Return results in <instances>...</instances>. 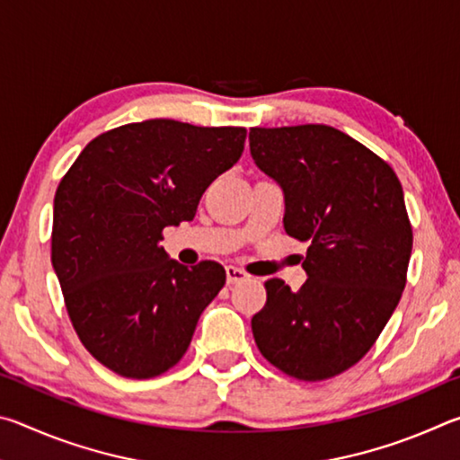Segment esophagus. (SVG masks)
<instances>
[{"mask_svg":"<svg viewBox=\"0 0 460 460\" xmlns=\"http://www.w3.org/2000/svg\"><path fill=\"white\" fill-rule=\"evenodd\" d=\"M225 274H227V284L243 282V279L249 278L243 270H239V268H235V266H227V268H225Z\"/></svg>","mask_w":460,"mask_h":460,"instance_id":"1","label":"esophagus"}]
</instances>
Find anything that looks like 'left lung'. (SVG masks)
I'll return each mask as SVG.
<instances>
[{"label": "left lung", "mask_w": 460, "mask_h": 460, "mask_svg": "<svg viewBox=\"0 0 460 460\" xmlns=\"http://www.w3.org/2000/svg\"><path fill=\"white\" fill-rule=\"evenodd\" d=\"M249 150L284 192V229L308 241V279L266 282L255 345L286 376L321 381L361 359L406 286L411 225L392 166L331 126L252 128Z\"/></svg>", "instance_id": "obj_1"}]
</instances>
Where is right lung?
Here are the masks:
<instances>
[{"instance_id": "right-lung-1", "label": "right lung", "mask_w": 460, "mask_h": 460, "mask_svg": "<svg viewBox=\"0 0 460 460\" xmlns=\"http://www.w3.org/2000/svg\"><path fill=\"white\" fill-rule=\"evenodd\" d=\"M245 136L174 119L128 123L89 142L60 181L52 268L84 349L118 376L150 379L174 367L225 286L221 263L186 268L160 241L170 225L194 219Z\"/></svg>"}]
</instances>
